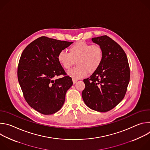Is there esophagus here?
<instances>
[{"mask_svg": "<svg viewBox=\"0 0 150 150\" xmlns=\"http://www.w3.org/2000/svg\"><path fill=\"white\" fill-rule=\"evenodd\" d=\"M72 81H73V83H75L77 82V80L73 79H72Z\"/></svg>", "mask_w": 150, "mask_h": 150, "instance_id": "34e87169", "label": "esophagus"}]
</instances>
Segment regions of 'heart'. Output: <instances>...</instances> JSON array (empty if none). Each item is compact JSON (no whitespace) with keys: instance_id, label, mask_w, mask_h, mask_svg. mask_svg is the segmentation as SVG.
Segmentation results:
<instances>
[{"instance_id":"obj_1","label":"heart","mask_w":150,"mask_h":150,"mask_svg":"<svg viewBox=\"0 0 150 150\" xmlns=\"http://www.w3.org/2000/svg\"><path fill=\"white\" fill-rule=\"evenodd\" d=\"M69 53L60 51L57 60L62 67L69 69L74 60H77L76 67L68 72V75L74 79L86 76L89 72H95L100 67L103 59V52L100 46L93 45L83 41H79L70 47Z\"/></svg>"}]
</instances>
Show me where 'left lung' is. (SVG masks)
<instances>
[{
  "instance_id": "1",
  "label": "left lung",
  "mask_w": 150,
  "mask_h": 150,
  "mask_svg": "<svg viewBox=\"0 0 150 150\" xmlns=\"http://www.w3.org/2000/svg\"><path fill=\"white\" fill-rule=\"evenodd\" d=\"M103 52L99 68L90 78L83 79L82 92L84 103L92 110L108 112L124 98L130 79V69L122 48L107 35L93 38Z\"/></svg>"
}]
</instances>
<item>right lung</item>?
Here are the masks:
<instances>
[{
  "instance_id": "add662e5",
  "label": "right lung",
  "mask_w": 150,
  "mask_h": 150,
  "mask_svg": "<svg viewBox=\"0 0 150 150\" xmlns=\"http://www.w3.org/2000/svg\"><path fill=\"white\" fill-rule=\"evenodd\" d=\"M73 42L41 37L28 45L21 56L18 79L27 103L39 113H55L63 106L67 91L73 84L57 60L60 51Z\"/></svg>"
}]
</instances>
